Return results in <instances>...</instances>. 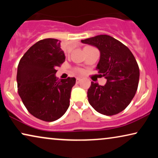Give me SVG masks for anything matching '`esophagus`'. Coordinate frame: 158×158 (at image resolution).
<instances>
[{
  "label": "esophagus",
  "mask_w": 158,
  "mask_h": 158,
  "mask_svg": "<svg viewBox=\"0 0 158 158\" xmlns=\"http://www.w3.org/2000/svg\"><path fill=\"white\" fill-rule=\"evenodd\" d=\"M81 81V78H80V77H77V78H76V83H79Z\"/></svg>",
  "instance_id": "1"
}]
</instances>
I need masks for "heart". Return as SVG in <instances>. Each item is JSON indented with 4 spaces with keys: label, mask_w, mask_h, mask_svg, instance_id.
Listing matches in <instances>:
<instances>
[{
    "label": "heart",
    "mask_w": 158,
    "mask_h": 158,
    "mask_svg": "<svg viewBox=\"0 0 158 158\" xmlns=\"http://www.w3.org/2000/svg\"><path fill=\"white\" fill-rule=\"evenodd\" d=\"M78 71H79V72H80V73H81V72H83V71H82V70H78Z\"/></svg>",
    "instance_id": "heart-1"
}]
</instances>
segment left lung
I'll return each instance as SVG.
<instances>
[{"instance_id": "left-lung-1", "label": "left lung", "mask_w": 158, "mask_h": 158, "mask_svg": "<svg viewBox=\"0 0 158 158\" xmlns=\"http://www.w3.org/2000/svg\"><path fill=\"white\" fill-rule=\"evenodd\" d=\"M100 51L97 64L104 85L91 82L88 90V102L98 113L115 115L127 107L137 92L139 69L133 54L127 46L111 36L101 34L81 40Z\"/></svg>"}]
</instances>
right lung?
<instances>
[{
    "label": "right lung",
    "mask_w": 158,
    "mask_h": 158,
    "mask_svg": "<svg viewBox=\"0 0 158 158\" xmlns=\"http://www.w3.org/2000/svg\"><path fill=\"white\" fill-rule=\"evenodd\" d=\"M60 41L44 39L28 49L19 62L17 85L19 96L28 111L44 122L62 116L70 106L75 77L57 80V67L65 60Z\"/></svg>",
    "instance_id": "right-lung-1"
}]
</instances>
